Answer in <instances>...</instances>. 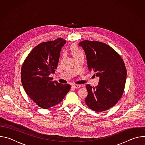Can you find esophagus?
I'll use <instances>...</instances> for the list:
<instances>
[{
    "label": "esophagus",
    "instance_id": "esophagus-1",
    "mask_svg": "<svg viewBox=\"0 0 145 145\" xmlns=\"http://www.w3.org/2000/svg\"><path fill=\"white\" fill-rule=\"evenodd\" d=\"M81 86L80 85H78V84H74L72 86V88H74V89H77V88H80Z\"/></svg>",
    "mask_w": 145,
    "mask_h": 145
}]
</instances>
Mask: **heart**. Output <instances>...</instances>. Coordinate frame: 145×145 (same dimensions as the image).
<instances>
[{
    "mask_svg": "<svg viewBox=\"0 0 145 145\" xmlns=\"http://www.w3.org/2000/svg\"><path fill=\"white\" fill-rule=\"evenodd\" d=\"M71 50L74 58L79 57H84V53L76 45H72L71 46Z\"/></svg>",
    "mask_w": 145,
    "mask_h": 145,
    "instance_id": "heart-1",
    "label": "heart"
}]
</instances>
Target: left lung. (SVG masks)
<instances>
[{
	"mask_svg": "<svg viewBox=\"0 0 145 145\" xmlns=\"http://www.w3.org/2000/svg\"><path fill=\"white\" fill-rule=\"evenodd\" d=\"M78 45L85 52L88 69L99 77L98 86L86 85V105L96 112L106 111L122 96L127 77L125 64L120 56L105 43L85 40Z\"/></svg>",
	"mask_w": 145,
	"mask_h": 145,
	"instance_id": "8db88e82",
	"label": "left lung"
}]
</instances>
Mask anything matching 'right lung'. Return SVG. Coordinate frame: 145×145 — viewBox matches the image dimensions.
Returning a JSON list of instances; mask_svg holds the SVG:
<instances>
[{
	"label": "right lung",
	"mask_w": 145,
	"mask_h": 145,
	"mask_svg": "<svg viewBox=\"0 0 145 145\" xmlns=\"http://www.w3.org/2000/svg\"><path fill=\"white\" fill-rule=\"evenodd\" d=\"M66 40L61 38L36 46L29 54L21 68L23 87L30 98L40 108L54 107L69 91V84L52 81L59 61L61 48Z\"/></svg>",
	"instance_id": "obj_1"
}]
</instances>
